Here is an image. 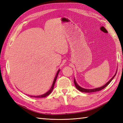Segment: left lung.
<instances>
[{"label":"left lung","mask_w":123,"mask_h":123,"mask_svg":"<svg viewBox=\"0 0 123 123\" xmlns=\"http://www.w3.org/2000/svg\"><path fill=\"white\" fill-rule=\"evenodd\" d=\"M116 73H117V72H116L115 74V75H114V76L113 77V78H111V79L110 80H109V81H108L107 82L105 85L103 86H102V87H99V88H94V89H85V88H82V87H81L80 86H79V85H78L77 84V83L76 82V81H75V79H74V85H75V87L77 88V89L79 90L80 91H81V92H96V91H100V90H102V89H103L104 88H105L106 87H107V86L109 84V83H110V82L111 81V80L114 79V78L115 77V76L116 74Z\"/></svg>","instance_id":"8db88e82"}]
</instances>
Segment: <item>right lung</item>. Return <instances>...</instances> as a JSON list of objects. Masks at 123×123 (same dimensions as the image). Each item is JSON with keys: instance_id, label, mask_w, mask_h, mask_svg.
Here are the masks:
<instances>
[{"instance_id": "1", "label": "right lung", "mask_w": 123, "mask_h": 123, "mask_svg": "<svg viewBox=\"0 0 123 123\" xmlns=\"http://www.w3.org/2000/svg\"><path fill=\"white\" fill-rule=\"evenodd\" d=\"M60 72V70H58V71L56 73V76L54 78V81H53V84H52V86H51V88L50 89H49L48 92H46L45 93L43 94V95H40V96H30L31 97H36V98H43V97H46L47 96L49 95V94H50L52 92V91L53 90V88H54V85H55V81H56V78L57 77V75H58V74Z\"/></svg>"}]
</instances>
